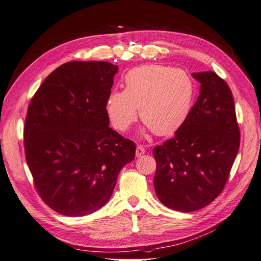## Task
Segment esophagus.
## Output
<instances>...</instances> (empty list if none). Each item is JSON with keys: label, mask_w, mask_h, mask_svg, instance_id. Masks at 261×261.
<instances>
[{"label": "esophagus", "mask_w": 261, "mask_h": 261, "mask_svg": "<svg viewBox=\"0 0 261 261\" xmlns=\"http://www.w3.org/2000/svg\"><path fill=\"white\" fill-rule=\"evenodd\" d=\"M145 147L144 146H141V145H138L137 146V149H136V156H140V155H143L144 153H145Z\"/></svg>", "instance_id": "obj_1"}]
</instances>
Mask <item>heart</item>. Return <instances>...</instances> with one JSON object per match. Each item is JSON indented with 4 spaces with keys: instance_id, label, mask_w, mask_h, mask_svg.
I'll use <instances>...</instances> for the list:
<instances>
[{
    "instance_id": "heart-1",
    "label": "heart",
    "mask_w": 261,
    "mask_h": 261,
    "mask_svg": "<svg viewBox=\"0 0 261 261\" xmlns=\"http://www.w3.org/2000/svg\"><path fill=\"white\" fill-rule=\"evenodd\" d=\"M124 90L113 89L106 100L108 118L120 132L139 116L154 134L167 136L185 123L193 106L195 84L185 70L159 64L130 69Z\"/></svg>"
}]
</instances>
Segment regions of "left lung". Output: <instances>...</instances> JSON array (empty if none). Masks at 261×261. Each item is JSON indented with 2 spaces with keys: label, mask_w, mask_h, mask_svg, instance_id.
Masks as SVG:
<instances>
[{
  "label": "left lung",
  "mask_w": 261,
  "mask_h": 261,
  "mask_svg": "<svg viewBox=\"0 0 261 261\" xmlns=\"http://www.w3.org/2000/svg\"><path fill=\"white\" fill-rule=\"evenodd\" d=\"M199 97L173 138L153 149V179L159 200L191 212L208 206L223 191L240 148L234 100L215 72L193 73Z\"/></svg>",
  "instance_id": "1"
}]
</instances>
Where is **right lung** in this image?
<instances>
[{"instance_id": "obj_1", "label": "right lung", "mask_w": 261, "mask_h": 261, "mask_svg": "<svg viewBox=\"0 0 261 261\" xmlns=\"http://www.w3.org/2000/svg\"><path fill=\"white\" fill-rule=\"evenodd\" d=\"M118 66L74 61L45 78L28 107L26 161L42 200L83 217L109 201L136 145L109 126L106 100Z\"/></svg>"}]
</instances>
